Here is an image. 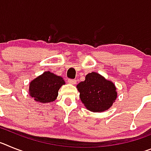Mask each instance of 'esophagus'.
I'll list each match as a JSON object with an SVG mask.
<instances>
[{"label": "esophagus", "instance_id": "1", "mask_svg": "<svg viewBox=\"0 0 151 151\" xmlns=\"http://www.w3.org/2000/svg\"><path fill=\"white\" fill-rule=\"evenodd\" d=\"M68 82L71 85H75L76 83V79H68Z\"/></svg>", "mask_w": 151, "mask_h": 151}]
</instances>
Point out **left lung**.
I'll return each instance as SVG.
<instances>
[{"instance_id":"1","label":"left lung","mask_w":151,"mask_h":151,"mask_svg":"<svg viewBox=\"0 0 151 151\" xmlns=\"http://www.w3.org/2000/svg\"><path fill=\"white\" fill-rule=\"evenodd\" d=\"M76 88L82 104L94 113L110 109L117 97L116 88L113 82L95 72L86 75L85 81L78 83Z\"/></svg>"}]
</instances>
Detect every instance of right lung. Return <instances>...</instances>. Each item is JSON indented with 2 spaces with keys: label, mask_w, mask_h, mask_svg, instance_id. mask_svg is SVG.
<instances>
[{
  "label": "right lung",
  "mask_w": 151,
  "mask_h": 151,
  "mask_svg": "<svg viewBox=\"0 0 151 151\" xmlns=\"http://www.w3.org/2000/svg\"><path fill=\"white\" fill-rule=\"evenodd\" d=\"M63 85L65 82L62 77L46 71L31 81L29 94L37 102H53L57 99L58 91Z\"/></svg>",
  "instance_id": "right-lung-1"
}]
</instances>
